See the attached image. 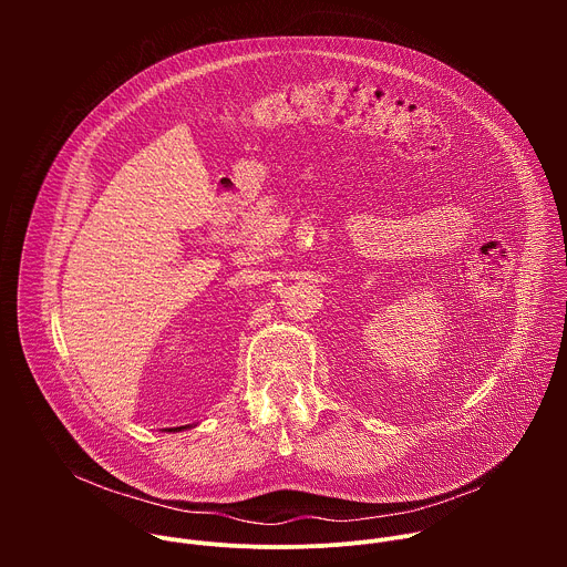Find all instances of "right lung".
<instances>
[{"label":"right lung","instance_id":"right-lung-1","mask_svg":"<svg viewBox=\"0 0 567 567\" xmlns=\"http://www.w3.org/2000/svg\"><path fill=\"white\" fill-rule=\"evenodd\" d=\"M182 429H186V426H179V429H168V431H182Z\"/></svg>","mask_w":567,"mask_h":567}]
</instances>
